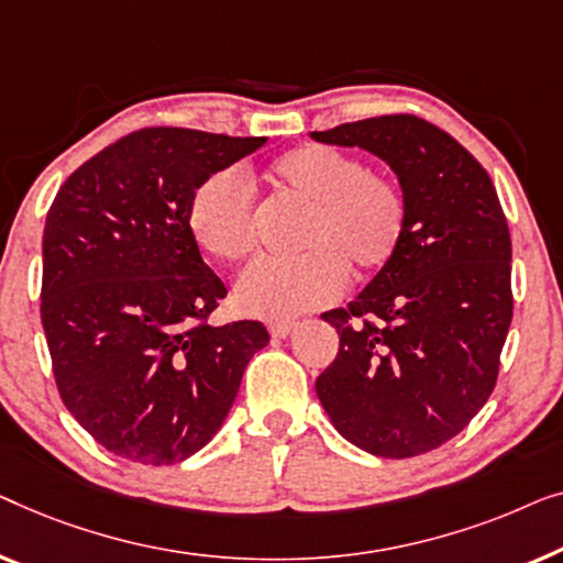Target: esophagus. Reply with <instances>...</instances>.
<instances>
[{"label": "esophagus", "mask_w": 563, "mask_h": 563, "mask_svg": "<svg viewBox=\"0 0 563 563\" xmlns=\"http://www.w3.org/2000/svg\"><path fill=\"white\" fill-rule=\"evenodd\" d=\"M296 327H298L296 321H273L267 329H271L273 339H285V336H290L292 331H296Z\"/></svg>", "instance_id": "obj_1"}]
</instances>
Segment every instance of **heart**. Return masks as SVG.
<instances>
[{
	"instance_id": "1",
	"label": "heart",
	"mask_w": 563,
	"mask_h": 563,
	"mask_svg": "<svg viewBox=\"0 0 563 563\" xmlns=\"http://www.w3.org/2000/svg\"><path fill=\"white\" fill-rule=\"evenodd\" d=\"M267 178L290 201L306 206L292 260H257L240 275L234 300L260 319H292L334 300L346 267L369 278L390 265L406 234V199L390 178L357 157L327 145H300L267 168ZM188 227L206 255L234 263L255 247L252 196L234 170L199 184L188 203Z\"/></svg>"
}]
</instances>
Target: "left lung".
Masks as SVG:
<instances>
[{"instance_id":"1","label":"left lung","mask_w":563,"mask_h":563,"mask_svg":"<svg viewBox=\"0 0 563 563\" xmlns=\"http://www.w3.org/2000/svg\"><path fill=\"white\" fill-rule=\"evenodd\" d=\"M311 137L390 165L408 209L390 265L350 308L321 316L339 354L316 393L354 446L385 459L426 454L464 431L495 387L512 319L500 199L487 170L418 117H372Z\"/></svg>"}]
</instances>
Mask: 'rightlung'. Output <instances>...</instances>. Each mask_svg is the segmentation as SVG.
I'll use <instances>...</instances> for the list:
<instances>
[{
	"label": "right lung",
	"instance_id": "1",
	"mask_svg": "<svg viewBox=\"0 0 563 563\" xmlns=\"http://www.w3.org/2000/svg\"><path fill=\"white\" fill-rule=\"evenodd\" d=\"M267 137L150 126L86 161L47 211L43 329L70 416L112 454L178 464L221 429L260 321L203 323L224 283L188 227L199 184Z\"/></svg>",
	"mask_w": 563,
	"mask_h": 563
}]
</instances>
